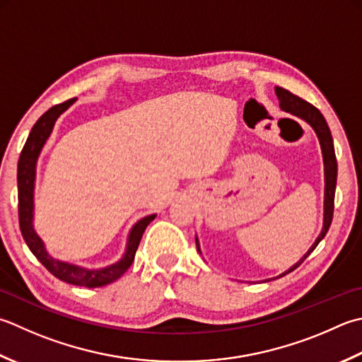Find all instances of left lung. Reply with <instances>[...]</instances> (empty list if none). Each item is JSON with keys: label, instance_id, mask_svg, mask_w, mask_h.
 <instances>
[{"label": "left lung", "instance_id": "1", "mask_svg": "<svg viewBox=\"0 0 362 362\" xmlns=\"http://www.w3.org/2000/svg\"><path fill=\"white\" fill-rule=\"evenodd\" d=\"M276 95L279 98V106L282 111L290 112V115L298 117L301 120H304L308 125H310L318 138V143H320L322 147V155H323V166H325V199H323V226H322V232L318 233V237L315 238L314 245L309 247L308 252L304 256L293 264L288 270L282 272L279 276H274L272 279H278L282 278V276L288 274L290 272H293L295 268H298L304 259H306L310 252H313L317 245L322 242L327 235V232L331 226L332 221V210H334V193H336V180H337V161H336V153H334V143H332V136L329 132V127L325 120L323 115L318 111L314 105H310L309 102L303 100L301 97L292 94V92L276 86L274 88ZM196 246L197 251L201 252V246H199V238L196 235ZM202 254V252H201ZM272 279H265L264 282H268Z\"/></svg>", "mask_w": 362, "mask_h": 362}]
</instances>
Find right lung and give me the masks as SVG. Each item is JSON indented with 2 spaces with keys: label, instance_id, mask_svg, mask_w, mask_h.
Wrapping results in <instances>:
<instances>
[{
  "label": "right lung",
  "instance_id": "1",
  "mask_svg": "<svg viewBox=\"0 0 362 362\" xmlns=\"http://www.w3.org/2000/svg\"><path fill=\"white\" fill-rule=\"evenodd\" d=\"M75 100L76 98H70L67 102L49 108L39 117V120L34 124L30 132V136L26 139L23 151L20 153L17 169L18 223L21 235H23L28 247H30L31 252L49 273L64 282H69V284L94 288L111 284V282L119 279L120 276L129 270L132 262L134 260V254H136L141 237H143L146 228L153 221L157 215H147L132 226L129 235H127L125 251L122 257L115 262V264H110L102 268H86L49 256L44 240L37 235V232L34 229L35 169H37V160L40 157L42 148L47 144L56 120H58L64 111H67L75 103Z\"/></svg>",
  "mask_w": 362,
  "mask_h": 362
}]
</instances>
